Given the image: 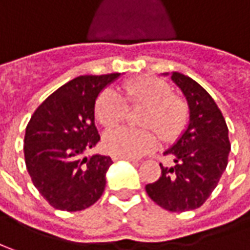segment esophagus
<instances>
[{"mask_svg":"<svg viewBox=\"0 0 250 250\" xmlns=\"http://www.w3.org/2000/svg\"><path fill=\"white\" fill-rule=\"evenodd\" d=\"M113 160L114 161H130V163H136V160H133V158H125V157H113Z\"/></svg>","mask_w":250,"mask_h":250,"instance_id":"obj_1","label":"esophagus"}]
</instances>
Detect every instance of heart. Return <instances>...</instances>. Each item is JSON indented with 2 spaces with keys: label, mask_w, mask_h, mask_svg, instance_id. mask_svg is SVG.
Returning <instances> with one entry per match:
<instances>
[{
  "label": "heart",
  "mask_w": 250,
  "mask_h": 250,
  "mask_svg": "<svg viewBox=\"0 0 250 250\" xmlns=\"http://www.w3.org/2000/svg\"><path fill=\"white\" fill-rule=\"evenodd\" d=\"M127 104L146 106L140 123L150 128L119 127L104 134L103 147L109 154L136 158L154 150L157 134L164 141L175 139L187 122V106L172 95L168 83L151 76L125 82L120 93L114 89L103 90L96 100L95 113L104 127H114L127 114ZM153 128L154 132L151 130Z\"/></svg>",
  "instance_id": "b5f03b06"
}]
</instances>
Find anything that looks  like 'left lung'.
I'll return each mask as SVG.
<instances>
[{
    "label": "left lung",
    "instance_id": "left-lung-1",
    "mask_svg": "<svg viewBox=\"0 0 250 250\" xmlns=\"http://www.w3.org/2000/svg\"><path fill=\"white\" fill-rule=\"evenodd\" d=\"M171 81L187 99L189 120L180 139L164 151L169 164H160V178L147 184L146 191L161 208L184 212L199 208L212 194L227 168L230 143L225 119L209 93L178 72L171 73Z\"/></svg>",
    "mask_w": 250,
    "mask_h": 250
}]
</instances>
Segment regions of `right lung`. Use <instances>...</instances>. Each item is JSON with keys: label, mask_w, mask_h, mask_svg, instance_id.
I'll list each match as a JSON object with an SVG mask.
<instances>
[{"label": "right lung", "mask_w": 250, "mask_h": 250, "mask_svg": "<svg viewBox=\"0 0 250 250\" xmlns=\"http://www.w3.org/2000/svg\"><path fill=\"white\" fill-rule=\"evenodd\" d=\"M119 76L86 75L67 82L38 107L26 125V169L39 194L55 209H86L104 191L111 158L84 153L100 140L95 125L96 100Z\"/></svg>", "instance_id": "1"}]
</instances>
